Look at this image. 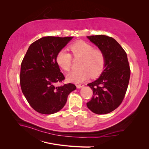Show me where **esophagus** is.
<instances>
[{"instance_id":"esophagus-1","label":"esophagus","mask_w":149,"mask_h":149,"mask_svg":"<svg viewBox=\"0 0 149 149\" xmlns=\"http://www.w3.org/2000/svg\"><path fill=\"white\" fill-rule=\"evenodd\" d=\"M84 86V84H76V87H77V88H78V89H80V88H83Z\"/></svg>"}]
</instances>
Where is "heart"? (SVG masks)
<instances>
[{
  "mask_svg": "<svg viewBox=\"0 0 149 149\" xmlns=\"http://www.w3.org/2000/svg\"><path fill=\"white\" fill-rule=\"evenodd\" d=\"M74 58H81L79 63L80 69L70 72L66 76L70 82L81 83L91 76L96 78L100 75L105 66V56L100 49L83 41H78L70 47ZM56 63L65 71H69L71 66L72 57L66 49H62L56 56Z\"/></svg>",
  "mask_w": 149,
  "mask_h": 149,
  "instance_id": "obj_1",
  "label": "heart"
}]
</instances>
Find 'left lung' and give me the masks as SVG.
<instances>
[{
	"instance_id": "left-lung-1",
	"label": "left lung",
	"mask_w": 149,
	"mask_h": 149,
	"mask_svg": "<svg viewBox=\"0 0 149 149\" xmlns=\"http://www.w3.org/2000/svg\"><path fill=\"white\" fill-rule=\"evenodd\" d=\"M87 37L103 52L105 66L100 77L88 84L93 95L86 104L94 113L105 114L118 108L124 98L130 75L127 56L113 38L102 35Z\"/></svg>"
}]
</instances>
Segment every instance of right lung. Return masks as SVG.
Instances as JSON below:
<instances>
[{
    "label": "right lung",
    "mask_w": 149,
    "mask_h": 149,
    "mask_svg": "<svg viewBox=\"0 0 149 149\" xmlns=\"http://www.w3.org/2000/svg\"><path fill=\"white\" fill-rule=\"evenodd\" d=\"M73 37H45L30 45L21 63L22 93L34 110L43 114L56 113L64 107L73 84L56 86L65 78L56 63L58 52Z\"/></svg>",
    "instance_id": "right-lung-1"
}]
</instances>
